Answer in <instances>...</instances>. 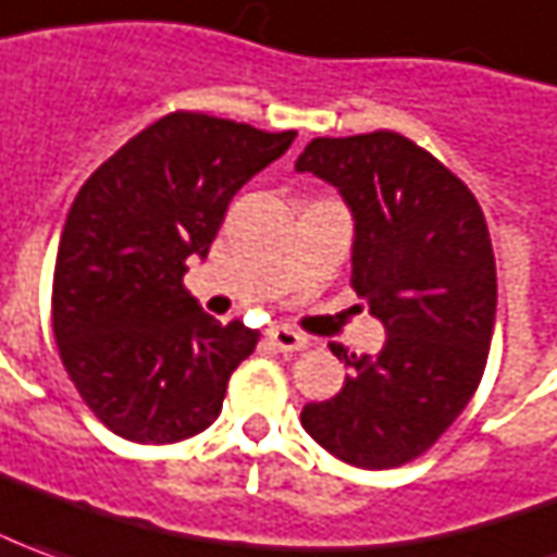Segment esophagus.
Wrapping results in <instances>:
<instances>
[{
    "label": "esophagus",
    "instance_id": "obj_1",
    "mask_svg": "<svg viewBox=\"0 0 557 557\" xmlns=\"http://www.w3.org/2000/svg\"><path fill=\"white\" fill-rule=\"evenodd\" d=\"M264 342L271 344L274 350H280V354H293V350H301V347L308 344V338H305V335H298V332H293V329L274 326L264 332Z\"/></svg>",
    "mask_w": 557,
    "mask_h": 557
}]
</instances>
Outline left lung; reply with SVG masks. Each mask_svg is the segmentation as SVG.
<instances>
[{
    "label": "left lung",
    "instance_id": "1",
    "mask_svg": "<svg viewBox=\"0 0 557 557\" xmlns=\"http://www.w3.org/2000/svg\"><path fill=\"white\" fill-rule=\"evenodd\" d=\"M354 213L350 286L387 329L374 357L332 344L350 374L301 426L359 469L421 457L485 374L497 268L479 200L442 161L393 131L310 139L295 161Z\"/></svg>",
    "mask_w": 557,
    "mask_h": 557
}]
</instances>
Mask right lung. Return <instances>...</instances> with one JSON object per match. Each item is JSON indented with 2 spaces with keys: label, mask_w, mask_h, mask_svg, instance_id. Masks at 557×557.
Wrapping results in <instances>:
<instances>
[{
  "label": "right lung",
  "mask_w": 557,
  "mask_h": 557,
  "mask_svg": "<svg viewBox=\"0 0 557 557\" xmlns=\"http://www.w3.org/2000/svg\"><path fill=\"white\" fill-rule=\"evenodd\" d=\"M293 139L170 112L72 200L54 264V338L75 389L115 436L170 445L219 418L259 332L203 313L183 286L185 262L207 259L231 198Z\"/></svg>",
  "instance_id": "1"
}]
</instances>
